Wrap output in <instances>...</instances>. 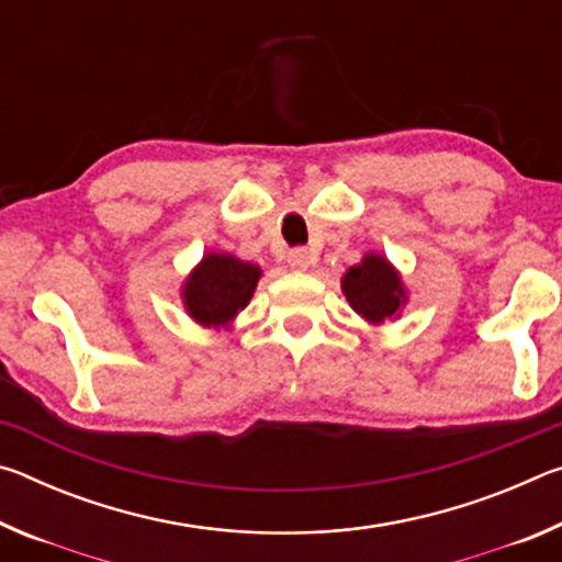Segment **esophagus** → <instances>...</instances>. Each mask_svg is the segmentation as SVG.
<instances>
[{"label":"esophagus","mask_w":562,"mask_h":562,"mask_svg":"<svg viewBox=\"0 0 562 562\" xmlns=\"http://www.w3.org/2000/svg\"><path fill=\"white\" fill-rule=\"evenodd\" d=\"M288 262L292 270H307L312 265V252L307 250V247H292V250L288 252Z\"/></svg>","instance_id":"1"}]
</instances>
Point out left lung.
Here are the masks:
<instances>
[{
	"label": "left lung",
	"instance_id": "1",
	"mask_svg": "<svg viewBox=\"0 0 562 562\" xmlns=\"http://www.w3.org/2000/svg\"><path fill=\"white\" fill-rule=\"evenodd\" d=\"M341 288L351 307L369 322H384L394 317L404 302V290L396 272L384 258L367 255L361 265L349 268Z\"/></svg>",
	"mask_w": 562,
	"mask_h": 562
}]
</instances>
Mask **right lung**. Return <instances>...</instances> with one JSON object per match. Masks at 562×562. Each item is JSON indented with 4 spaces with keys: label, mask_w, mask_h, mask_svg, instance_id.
I'll use <instances>...</instances> for the list:
<instances>
[{
    "label": "right lung",
    "mask_w": 562,
    "mask_h": 562,
    "mask_svg": "<svg viewBox=\"0 0 562 562\" xmlns=\"http://www.w3.org/2000/svg\"><path fill=\"white\" fill-rule=\"evenodd\" d=\"M260 270L231 255H207L186 284V307L190 317L205 327L231 322L250 302Z\"/></svg>",
    "instance_id": "1"
}]
</instances>
